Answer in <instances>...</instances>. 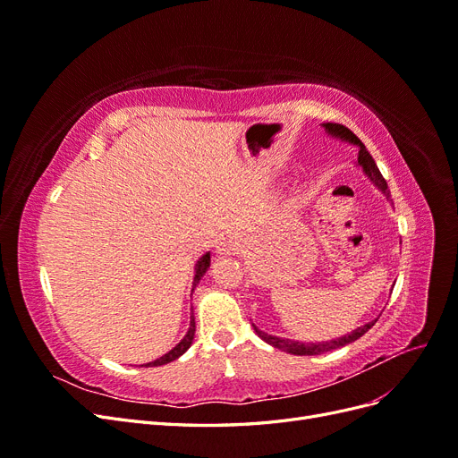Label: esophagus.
<instances>
[{"instance_id":"34e87169","label":"esophagus","mask_w":458,"mask_h":458,"mask_svg":"<svg viewBox=\"0 0 458 458\" xmlns=\"http://www.w3.org/2000/svg\"><path fill=\"white\" fill-rule=\"evenodd\" d=\"M217 252L224 254V256H234L241 252V242L239 239L234 237V234H229V237L221 239V242L217 244Z\"/></svg>"}]
</instances>
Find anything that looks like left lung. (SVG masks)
Segmentation results:
<instances>
[{
	"instance_id": "1",
	"label": "left lung",
	"mask_w": 458,
	"mask_h": 458,
	"mask_svg": "<svg viewBox=\"0 0 458 458\" xmlns=\"http://www.w3.org/2000/svg\"><path fill=\"white\" fill-rule=\"evenodd\" d=\"M323 128H325V131H327L328 135L338 137V140H342V141H348V143L355 145L357 150H359V152H357V164L361 165L365 175L370 179V182H372L374 185H377V187L384 192L386 197L390 195V191H387L386 179L382 177L377 162H374V158L370 157V152H369L367 147L361 143V140H359V137H357L353 131H350L348 128L342 126V123L327 122V123H323ZM377 321H378V318H374V321H370V323H367V325H363V327H359V328L352 330L350 335H345V336L335 338V340H330V342H315V344H313V342H308V344H306V342H298V340L279 338V336H273V335H267V332L259 330L256 325H252V327H254V330H256V335H258L263 342H267L269 345H273V348H276V350H283V352L293 353V355H321V353H325V352H332V350L344 348V345H348V344L359 340V338H361V336L365 335V332H367L369 328L374 327V323H377Z\"/></svg>"
}]
</instances>
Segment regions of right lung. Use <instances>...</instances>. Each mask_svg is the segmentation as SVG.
<instances>
[{
	"mask_svg": "<svg viewBox=\"0 0 458 458\" xmlns=\"http://www.w3.org/2000/svg\"><path fill=\"white\" fill-rule=\"evenodd\" d=\"M208 267H210V252H206V254L197 261V266H195V279H192V290H195V286L200 283V279L204 276V273L208 271ZM192 290H191V294H192ZM195 328H197V325H195V317L191 315L189 330H187V335L183 336V340L179 342V344L175 345V348H172L168 353H164L162 357L155 359V361L147 363L145 367H160V365H168V363L175 361L177 357H182V355L191 348L192 340H195Z\"/></svg>",
	"mask_w": 458,
	"mask_h": 458,
	"instance_id": "1",
	"label": "right lung"
}]
</instances>
